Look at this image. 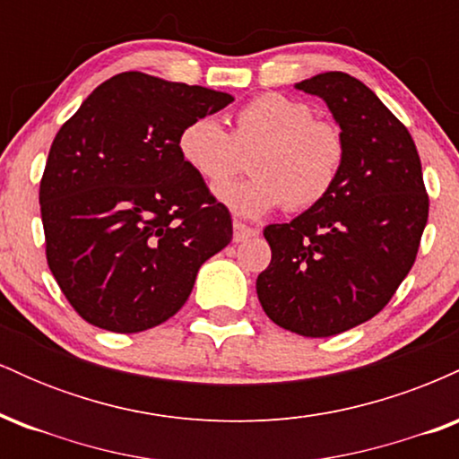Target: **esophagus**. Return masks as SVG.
Here are the masks:
<instances>
[{"instance_id": "obj_1", "label": "esophagus", "mask_w": 459, "mask_h": 459, "mask_svg": "<svg viewBox=\"0 0 459 459\" xmlns=\"http://www.w3.org/2000/svg\"><path fill=\"white\" fill-rule=\"evenodd\" d=\"M256 233H259V230L252 229V226H247L244 222H237V220L233 222V239L237 241V244H241V241H247L250 237H255Z\"/></svg>"}]
</instances>
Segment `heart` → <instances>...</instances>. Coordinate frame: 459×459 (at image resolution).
<instances>
[{"instance_id": "b5f03b06", "label": "heart", "mask_w": 459, "mask_h": 459, "mask_svg": "<svg viewBox=\"0 0 459 459\" xmlns=\"http://www.w3.org/2000/svg\"><path fill=\"white\" fill-rule=\"evenodd\" d=\"M178 155L209 187H218L243 165L250 150L253 177L215 189L235 213H270L287 204L289 212H307L330 196L345 166L343 131L315 118L313 108L299 99L267 92L235 114L233 134L213 116H198L181 129Z\"/></svg>"}]
</instances>
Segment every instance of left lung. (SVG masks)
<instances>
[{"mask_svg":"<svg viewBox=\"0 0 459 459\" xmlns=\"http://www.w3.org/2000/svg\"><path fill=\"white\" fill-rule=\"evenodd\" d=\"M330 108L347 144L330 196L265 226L272 261L256 296L273 324L321 339L376 317L412 270L429 198L412 135L376 92L341 71L296 83Z\"/></svg>","mask_w":459,"mask_h":459,"instance_id":"left-lung-1","label":"left lung"}]
</instances>
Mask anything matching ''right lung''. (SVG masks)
Wrapping results in <instances>:
<instances>
[{
	"label": "right lung",
	"mask_w": 459,
	"mask_h": 459,
	"mask_svg": "<svg viewBox=\"0 0 459 459\" xmlns=\"http://www.w3.org/2000/svg\"><path fill=\"white\" fill-rule=\"evenodd\" d=\"M226 92L129 71L94 88L57 131L40 181L47 263L79 317L131 334L170 319L209 256L233 239L229 209L177 140Z\"/></svg>",
	"instance_id": "add662e5"
}]
</instances>
